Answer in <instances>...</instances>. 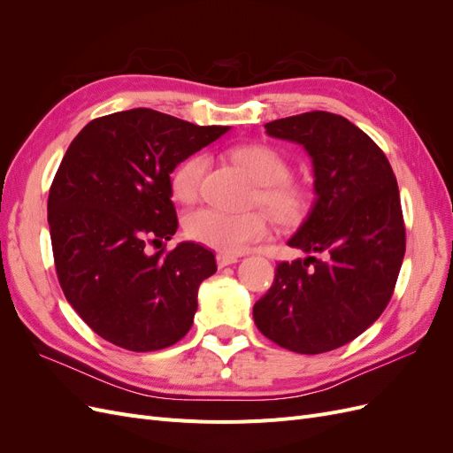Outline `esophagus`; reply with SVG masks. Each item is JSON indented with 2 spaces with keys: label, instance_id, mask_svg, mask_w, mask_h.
Masks as SVG:
<instances>
[{
  "label": "esophagus",
  "instance_id": "34e87169",
  "mask_svg": "<svg viewBox=\"0 0 453 453\" xmlns=\"http://www.w3.org/2000/svg\"><path fill=\"white\" fill-rule=\"evenodd\" d=\"M234 263H238V257H234V255H226V253L217 255V266L219 268H225V266L234 265Z\"/></svg>",
  "mask_w": 453,
  "mask_h": 453
}]
</instances>
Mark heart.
<instances>
[{"label":"heart","mask_w":453,"mask_h":453,"mask_svg":"<svg viewBox=\"0 0 453 453\" xmlns=\"http://www.w3.org/2000/svg\"><path fill=\"white\" fill-rule=\"evenodd\" d=\"M230 160L248 173L258 185V203L281 226H295L308 217L315 193L306 181L289 177V162L268 145L245 143L228 150ZM210 160L196 153L183 160L172 175V193L180 202H195ZM185 234L205 248L221 253H242L250 243L268 234V219L263 211L226 213L200 208L185 217Z\"/></svg>","instance_id":"1"}]
</instances>
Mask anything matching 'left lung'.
<instances>
[{
	"label": "left lung",
	"mask_w": 453,
	"mask_h": 453,
	"mask_svg": "<svg viewBox=\"0 0 453 453\" xmlns=\"http://www.w3.org/2000/svg\"><path fill=\"white\" fill-rule=\"evenodd\" d=\"M265 128L306 149L315 200L287 242L308 257L278 265L253 319L285 349L325 353L363 334L391 300L406 250L399 187L383 150L344 117L310 111Z\"/></svg>",
	"instance_id": "8db88e82"
}]
</instances>
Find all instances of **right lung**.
I'll return each instance as SVG.
<instances>
[{
	"label": "right lung",
	"mask_w": 453,
	"mask_h": 453,
	"mask_svg": "<svg viewBox=\"0 0 453 453\" xmlns=\"http://www.w3.org/2000/svg\"><path fill=\"white\" fill-rule=\"evenodd\" d=\"M228 127H196L138 107L90 120L67 147L49 193V228L67 303L92 331L130 351H157L193 326L215 255L172 240L170 173Z\"/></svg>",
	"instance_id": "obj_1"
}]
</instances>
